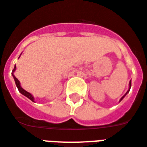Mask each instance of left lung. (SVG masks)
I'll list each match as a JSON object with an SVG mask.
<instances>
[{
  "instance_id": "left-lung-1",
  "label": "left lung",
  "mask_w": 147,
  "mask_h": 147,
  "mask_svg": "<svg viewBox=\"0 0 147 147\" xmlns=\"http://www.w3.org/2000/svg\"><path fill=\"white\" fill-rule=\"evenodd\" d=\"M131 81H130V82H129V88H128V91H127V92L125 93V95H124V96H122L121 98V99H120V101H119V102H121V101L122 99H123V98H125V96H126V95H127V94H128V92H129V91H130V88H131Z\"/></svg>"
}]
</instances>
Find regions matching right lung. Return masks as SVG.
<instances>
[{
  "label": "right lung",
  "mask_w": 147,
  "mask_h": 147,
  "mask_svg": "<svg viewBox=\"0 0 147 147\" xmlns=\"http://www.w3.org/2000/svg\"><path fill=\"white\" fill-rule=\"evenodd\" d=\"M19 57H20V56H19ZM16 66H15V67H14L13 70H12V73H11V75H12V77H13L14 80H15V82H16V87L18 88V89H19V92L21 93L22 95L25 96L26 97H27L29 99H30L32 102H34V97L32 96V94H31V93H30V92H26V90L23 89L22 87H21V84H20V82H19V80H18V79H17L16 77H15V75H14V72L16 71Z\"/></svg>",
  "instance_id": "1"
}]
</instances>
